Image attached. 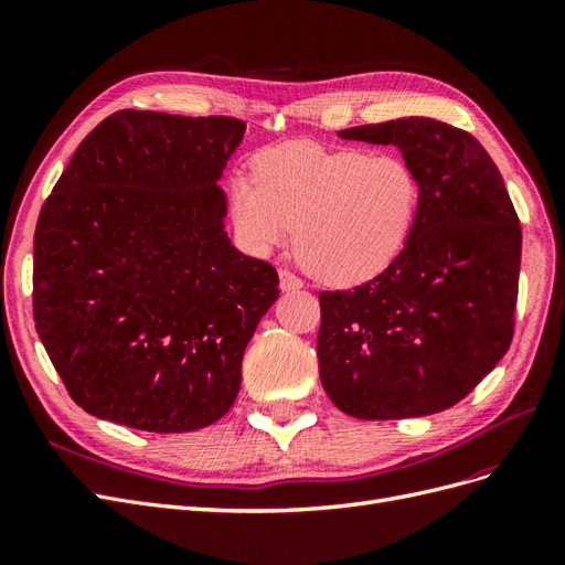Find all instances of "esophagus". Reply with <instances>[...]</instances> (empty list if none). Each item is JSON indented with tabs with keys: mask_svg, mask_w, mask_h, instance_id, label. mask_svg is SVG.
<instances>
[{
	"mask_svg": "<svg viewBox=\"0 0 565 565\" xmlns=\"http://www.w3.org/2000/svg\"><path fill=\"white\" fill-rule=\"evenodd\" d=\"M278 276H280V289H282V292H295V289H301V285H303V282L295 276V273L287 270V268H280Z\"/></svg>",
	"mask_w": 565,
	"mask_h": 565,
	"instance_id": "34e87169",
	"label": "esophagus"
}]
</instances>
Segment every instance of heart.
<instances>
[{
  "label": "heart",
  "instance_id": "obj_1",
  "mask_svg": "<svg viewBox=\"0 0 565 565\" xmlns=\"http://www.w3.org/2000/svg\"><path fill=\"white\" fill-rule=\"evenodd\" d=\"M254 179L235 174L228 212L252 254H270L295 231L301 264L337 285L363 282L403 252L419 212L415 169L398 156L287 141L259 152Z\"/></svg>",
  "mask_w": 565,
  "mask_h": 565
}]
</instances>
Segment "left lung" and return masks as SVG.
I'll return each mask as SVG.
<instances>
[{"label": "left lung", "mask_w": 565, "mask_h": 565, "mask_svg": "<svg viewBox=\"0 0 565 565\" xmlns=\"http://www.w3.org/2000/svg\"><path fill=\"white\" fill-rule=\"evenodd\" d=\"M339 136L396 146L422 200L403 252L377 278L320 292V382L358 419L440 413L494 370L514 337L516 210L486 148L452 125L401 117Z\"/></svg>", "instance_id": "left-lung-1"}]
</instances>
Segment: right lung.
<instances>
[{"label": "right lung", "mask_w": 565, "mask_h": 565, "mask_svg": "<svg viewBox=\"0 0 565 565\" xmlns=\"http://www.w3.org/2000/svg\"><path fill=\"white\" fill-rule=\"evenodd\" d=\"M235 117L117 110L84 139L35 231L32 313L73 401L156 434L224 417L278 273L237 252L218 179Z\"/></svg>", "instance_id": "obj_1"}]
</instances>
